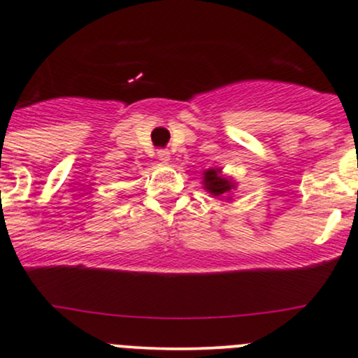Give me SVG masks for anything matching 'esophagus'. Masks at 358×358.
I'll list each match as a JSON object with an SVG mask.
<instances>
[{
	"mask_svg": "<svg viewBox=\"0 0 358 358\" xmlns=\"http://www.w3.org/2000/svg\"><path fill=\"white\" fill-rule=\"evenodd\" d=\"M157 159L161 162H169V159H171V156H169V150H166V149L157 150Z\"/></svg>",
	"mask_w": 358,
	"mask_h": 358,
	"instance_id": "esophagus-1",
	"label": "esophagus"
}]
</instances>
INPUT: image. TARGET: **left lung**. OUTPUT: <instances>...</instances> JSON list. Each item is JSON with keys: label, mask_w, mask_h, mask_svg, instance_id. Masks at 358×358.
Here are the masks:
<instances>
[{"label": "left lung", "mask_w": 358, "mask_h": 358, "mask_svg": "<svg viewBox=\"0 0 358 358\" xmlns=\"http://www.w3.org/2000/svg\"><path fill=\"white\" fill-rule=\"evenodd\" d=\"M202 175H204L202 176V185H204L206 192L211 194L213 197H225L227 201L232 199L230 192L236 190L237 183L236 180L223 175L222 168H209Z\"/></svg>", "instance_id": "left-lung-1"}]
</instances>
